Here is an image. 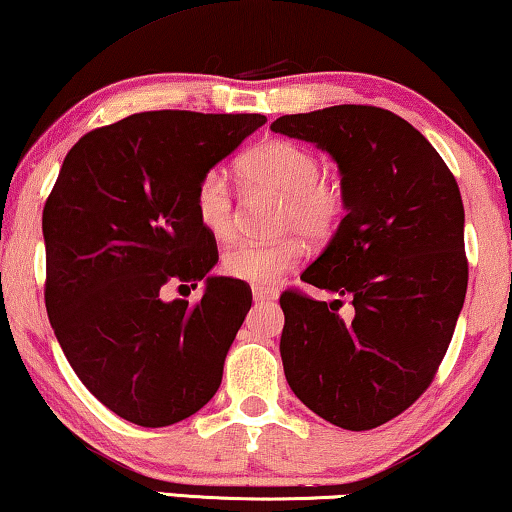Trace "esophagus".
I'll return each instance as SVG.
<instances>
[{
	"label": "esophagus",
	"mask_w": 512,
	"mask_h": 512,
	"mask_svg": "<svg viewBox=\"0 0 512 512\" xmlns=\"http://www.w3.org/2000/svg\"><path fill=\"white\" fill-rule=\"evenodd\" d=\"M253 299L255 301H273V299H278V292H276V289H271V287H255L253 289Z\"/></svg>",
	"instance_id": "esophagus-1"
}]
</instances>
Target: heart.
Here are the masks:
<instances>
[{"mask_svg": "<svg viewBox=\"0 0 512 512\" xmlns=\"http://www.w3.org/2000/svg\"><path fill=\"white\" fill-rule=\"evenodd\" d=\"M239 174L250 186L280 195L276 230L289 236L273 243H239L220 259L227 278L248 285H273L301 259V243L326 241L345 213V195L333 181L319 177L322 165L315 154L289 140H266L239 160ZM193 207L197 223L216 241L234 234V200L230 181L220 170L204 172L195 186Z\"/></svg>", "mask_w": 512, "mask_h": 512, "instance_id": "b5f03b06", "label": "heart"}]
</instances>
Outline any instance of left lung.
I'll list each match as a JSON object with an SVG mask.
<instances>
[{"label": "left lung", "mask_w": 512, "mask_h": 512, "mask_svg": "<svg viewBox=\"0 0 512 512\" xmlns=\"http://www.w3.org/2000/svg\"><path fill=\"white\" fill-rule=\"evenodd\" d=\"M271 131L335 160L347 211L301 273L338 299L280 296L287 384L324 421L372 430L421 398L451 345L469 280L460 188L409 121L372 105L285 114Z\"/></svg>", "instance_id": "1"}]
</instances>
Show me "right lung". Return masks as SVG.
<instances>
[{
  "label": "right lung",
  "mask_w": 512,
  "mask_h": 512,
  "mask_svg": "<svg viewBox=\"0 0 512 512\" xmlns=\"http://www.w3.org/2000/svg\"><path fill=\"white\" fill-rule=\"evenodd\" d=\"M264 114L140 112L80 137L43 209L45 308L91 395L142 427H165L216 395L253 294L209 276L213 236L193 195ZM170 279L203 299H159Z\"/></svg>",
  "instance_id": "right-lung-1"
}]
</instances>
